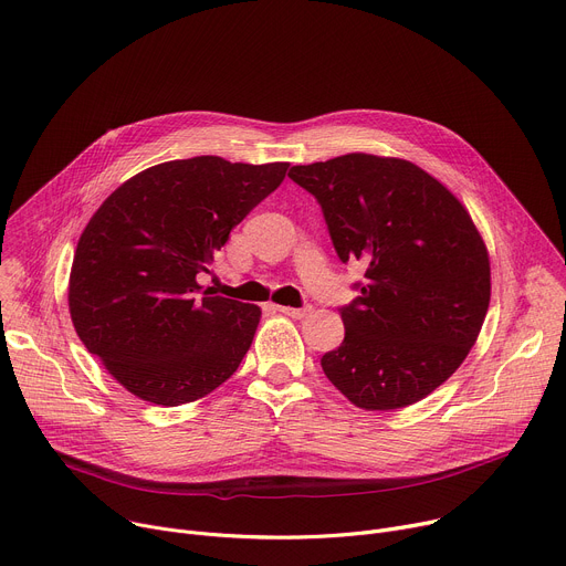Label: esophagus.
Wrapping results in <instances>:
<instances>
[{
  "label": "esophagus",
  "instance_id": "34e87169",
  "mask_svg": "<svg viewBox=\"0 0 566 566\" xmlns=\"http://www.w3.org/2000/svg\"><path fill=\"white\" fill-rule=\"evenodd\" d=\"M279 312H283V315L292 317V319H303L305 315H310V305H303V307H290V305H276Z\"/></svg>",
  "mask_w": 566,
  "mask_h": 566
}]
</instances>
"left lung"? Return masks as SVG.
Wrapping results in <instances>:
<instances>
[{
	"label": "left lung",
	"instance_id": "1",
	"mask_svg": "<svg viewBox=\"0 0 566 566\" xmlns=\"http://www.w3.org/2000/svg\"><path fill=\"white\" fill-rule=\"evenodd\" d=\"M322 207L342 263L361 261L346 328L322 357L357 407L389 411L441 387L474 346L490 303L485 244L448 188L411 161L350 153L292 166Z\"/></svg>",
	"mask_w": 566,
	"mask_h": 566
}]
</instances>
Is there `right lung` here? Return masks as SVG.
I'll return each mask as SVG.
<instances>
[{
  "mask_svg": "<svg viewBox=\"0 0 566 566\" xmlns=\"http://www.w3.org/2000/svg\"><path fill=\"white\" fill-rule=\"evenodd\" d=\"M287 166L166 161L120 184L92 216L74 254L70 312L85 348L130 394L177 407L235 373L261 307L202 290L198 274Z\"/></svg>",
  "mask_w": 566,
  "mask_h": 566,
  "instance_id": "add662e5",
  "label": "right lung"
}]
</instances>
